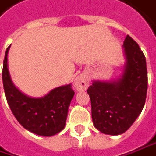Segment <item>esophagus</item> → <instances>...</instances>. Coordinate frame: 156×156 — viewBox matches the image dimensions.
I'll return each instance as SVG.
<instances>
[{
    "label": "esophagus",
    "mask_w": 156,
    "mask_h": 156,
    "mask_svg": "<svg viewBox=\"0 0 156 156\" xmlns=\"http://www.w3.org/2000/svg\"><path fill=\"white\" fill-rule=\"evenodd\" d=\"M89 80L85 74H80L74 80V86L78 90H84L88 87Z\"/></svg>",
    "instance_id": "esophagus-1"
}]
</instances>
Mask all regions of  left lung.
<instances>
[{
	"instance_id": "left-lung-1",
	"label": "left lung",
	"mask_w": 156,
	"mask_h": 156,
	"mask_svg": "<svg viewBox=\"0 0 156 156\" xmlns=\"http://www.w3.org/2000/svg\"><path fill=\"white\" fill-rule=\"evenodd\" d=\"M127 58L124 73L115 82H93L87 90L93 124L106 135L128 130L145 105L148 90L146 58L136 41L127 35L123 41Z\"/></svg>"
}]
</instances>
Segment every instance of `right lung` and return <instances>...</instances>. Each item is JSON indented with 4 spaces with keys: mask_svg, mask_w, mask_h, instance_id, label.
Returning a JSON list of instances; mask_svg holds the SVG:
<instances>
[{
    "mask_svg": "<svg viewBox=\"0 0 156 156\" xmlns=\"http://www.w3.org/2000/svg\"><path fill=\"white\" fill-rule=\"evenodd\" d=\"M3 61V88L8 104L17 121L26 129L39 136H51L64 129L68 108L74 96L72 84L60 86L41 98H32L15 88L9 76L8 53Z\"/></svg>",
    "mask_w": 156,
    "mask_h": 156,
    "instance_id": "obj_1",
    "label": "right lung"
}]
</instances>
